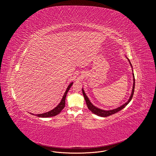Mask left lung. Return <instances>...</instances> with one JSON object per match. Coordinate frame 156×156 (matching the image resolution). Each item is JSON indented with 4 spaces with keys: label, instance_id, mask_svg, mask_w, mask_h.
Listing matches in <instances>:
<instances>
[{
    "label": "left lung",
    "instance_id": "1",
    "mask_svg": "<svg viewBox=\"0 0 156 156\" xmlns=\"http://www.w3.org/2000/svg\"><path fill=\"white\" fill-rule=\"evenodd\" d=\"M126 58L127 59V60L129 61V62L130 65V66L132 67V74H133V87H132V92H131V95L129 97L128 101L125 102V104H123L122 105H121L120 106H119L118 108H116L115 109H110V110H104V109H102L101 108H97V106H95V105H94L93 104H92V102L90 101L88 97H87V95H86L84 90L82 88V94H83V97L85 98V102H86V104L87 105L89 109V110H90V111L92 112L93 113L99 116H101V117H107V116H111L113 114H115L117 112L121 111L122 109H123L124 108H125L126 106L127 105V104H129L132 99V97L133 96L134 91V85H135V79H134V75L133 73V67L132 66V64L130 61L129 59L126 57Z\"/></svg>",
    "mask_w": 156,
    "mask_h": 156
}]
</instances>
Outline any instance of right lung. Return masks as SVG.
<instances>
[{"mask_svg": "<svg viewBox=\"0 0 156 156\" xmlns=\"http://www.w3.org/2000/svg\"><path fill=\"white\" fill-rule=\"evenodd\" d=\"M73 84V82H71L69 85L68 86L67 88V89L63 95V97L61 99V102H59V104L55 107L53 109L51 110L50 111L47 112L45 113H40V114H37L35 115L36 116H37L38 117L40 118H48V117H52V116H55L57 115H58L59 113L61 112V111L64 108L65 105H66V96H67V93L68 92V90L70 89V88L71 87V86ZM32 115H34L33 113H31Z\"/></svg>", "mask_w": 156, "mask_h": 156, "instance_id": "right-lung-1", "label": "right lung"}]
</instances>
